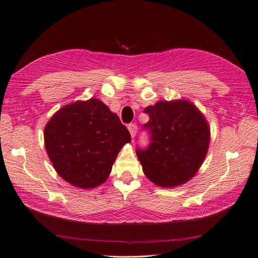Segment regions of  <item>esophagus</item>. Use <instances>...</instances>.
Listing matches in <instances>:
<instances>
[{
  "label": "esophagus",
  "instance_id": "obj_1",
  "mask_svg": "<svg viewBox=\"0 0 258 258\" xmlns=\"http://www.w3.org/2000/svg\"><path fill=\"white\" fill-rule=\"evenodd\" d=\"M127 130H128V132H130V134H131V136H132L133 138L135 137L136 132H137V125L134 124V123H131V124L127 125Z\"/></svg>",
  "mask_w": 258,
  "mask_h": 258
}]
</instances>
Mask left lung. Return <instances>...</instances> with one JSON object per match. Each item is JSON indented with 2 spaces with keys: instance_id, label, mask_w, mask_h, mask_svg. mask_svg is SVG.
<instances>
[{
  "instance_id": "obj_1",
  "label": "left lung",
  "mask_w": 258,
  "mask_h": 258,
  "mask_svg": "<svg viewBox=\"0 0 258 258\" xmlns=\"http://www.w3.org/2000/svg\"><path fill=\"white\" fill-rule=\"evenodd\" d=\"M151 133L147 150L136 154L149 180L160 187H176L196 175L210 144V126L204 114L188 100L158 101L144 108Z\"/></svg>"
}]
</instances>
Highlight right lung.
I'll return each mask as SVG.
<instances>
[{
	"instance_id": "add662e5",
	"label": "right lung",
	"mask_w": 258,
	"mask_h": 258,
	"mask_svg": "<svg viewBox=\"0 0 258 258\" xmlns=\"http://www.w3.org/2000/svg\"><path fill=\"white\" fill-rule=\"evenodd\" d=\"M131 140L119 117L96 98L61 107L44 128V144L55 172L80 188L104 183L118 153Z\"/></svg>"
}]
</instances>
